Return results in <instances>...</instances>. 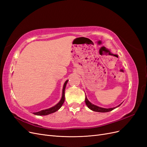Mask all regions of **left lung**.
I'll list each match as a JSON object with an SVG mask.
<instances>
[{
  "label": "left lung",
  "instance_id": "obj_1",
  "mask_svg": "<svg viewBox=\"0 0 147 147\" xmlns=\"http://www.w3.org/2000/svg\"><path fill=\"white\" fill-rule=\"evenodd\" d=\"M85 103L86 104V105L88 106V107L91 109V110L92 111H94V112H102V113H105V112H110V111L113 110V109H116L117 107H118L119 106L121 105L122 104H120L119 105H118V106L115 107H113V108H109V109H105V108H102V107H99V106H97L94 104H92L91 102H90V101L88 100V99H87V97L86 96L85 97Z\"/></svg>",
  "mask_w": 147,
  "mask_h": 147
}]
</instances>
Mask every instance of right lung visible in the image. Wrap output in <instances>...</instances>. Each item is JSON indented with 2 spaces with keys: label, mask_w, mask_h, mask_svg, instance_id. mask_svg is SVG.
Returning <instances> with one entry per match:
<instances>
[{
  "label": "right lung",
  "mask_w": 147,
  "mask_h": 147,
  "mask_svg": "<svg viewBox=\"0 0 147 147\" xmlns=\"http://www.w3.org/2000/svg\"><path fill=\"white\" fill-rule=\"evenodd\" d=\"M68 80H66L63 86V94H62V97L60 100V101L57 103L56 105H55V106L52 107L48 109H45V110H43L41 111H39V112H35V113H33L34 115H38V116H41V115H50L51 113H53L54 112H56V111L58 110L61 107V106L63 105V104H64V100H65V86L66 84L68 82Z\"/></svg>",
  "instance_id": "1"
}]
</instances>
